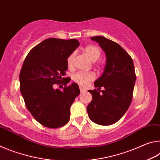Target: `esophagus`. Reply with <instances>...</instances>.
Returning a JSON list of instances; mask_svg holds the SVG:
<instances>
[{
	"instance_id": "obj_1",
	"label": "esophagus",
	"mask_w": 160,
	"mask_h": 160,
	"mask_svg": "<svg viewBox=\"0 0 160 160\" xmlns=\"http://www.w3.org/2000/svg\"><path fill=\"white\" fill-rule=\"evenodd\" d=\"M80 92H82V93L85 92L87 91L85 88H82V87H80Z\"/></svg>"
}]
</instances>
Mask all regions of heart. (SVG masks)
I'll return each instance as SVG.
<instances>
[{"instance_id": "b5f03b06", "label": "heart", "mask_w": 160, "mask_h": 160, "mask_svg": "<svg viewBox=\"0 0 160 160\" xmlns=\"http://www.w3.org/2000/svg\"><path fill=\"white\" fill-rule=\"evenodd\" d=\"M84 53L91 61L95 62L101 56V50L94 45H88L84 48ZM75 54L71 53L67 58V66L69 68L73 66ZM95 75L92 72H78L72 76L74 82L81 86H86L94 80Z\"/></svg>"}]
</instances>
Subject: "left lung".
Instances as JSON below:
<instances>
[{
	"label": "left lung",
	"instance_id": "obj_1",
	"mask_svg": "<svg viewBox=\"0 0 160 160\" xmlns=\"http://www.w3.org/2000/svg\"><path fill=\"white\" fill-rule=\"evenodd\" d=\"M106 54L103 74L94 82L97 88L88 90L92 99L87 107L89 118L99 125L114 123L126 112L132 98L136 80L132 59L117 43L104 37H91ZM101 87H104L102 91Z\"/></svg>",
	"mask_w": 160,
	"mask_h": 160
}]
</instances>
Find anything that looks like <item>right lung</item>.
Instances as JSON below:
<instances>
[{
    "label": "right lung",
    "instance_id": "right-lung-1",
    "mask_svg": "<svg viewBox=\"0 0 160 160\" xmlns=\"http://www.w3.org/2000/svg\"><path fill=\"white\" fill-rule=\"evenodd\" d=\"M79 45L77 39L51 38L34 47L25 59L20 73V92L29 112L44 126L56 128L69 121L70 108L80 92L79 87L72 82L59 90L53 85L65 80L67 58Z\"/></svg>",
    "mask_w": 160,
    "mask_h": 160
}]
</instances>
